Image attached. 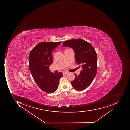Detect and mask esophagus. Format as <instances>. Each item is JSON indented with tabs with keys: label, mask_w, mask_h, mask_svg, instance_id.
<instances>
[{
	"label": "esophagus",
	"mask_w": 130,
	"mask_h": 130,
	"mask_svg": "<svg viewBox=\"0 0 130 130\" xmlns=\"http://www.w3.org/2000/svg\"><path fill=\"white\" fill-rule=\"evenodd\" d=\"M63 75H67V74H68V72H63Z\"/></svg>",
	"instance_id": "34e87169"
}]
</instances>
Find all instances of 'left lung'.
Here are the masks:
<instances>
[{"mask_svg":"<svg viewBox=\"0 0 130 130\" xmlns=\"http://www.w3.org/2000/svg\"><path fill=\"white\" fill-rule=\"evenodd\" d=\"M69 46L74 50L76 62L82 67L79 75L75 73V78L71 81L73 88L82 91L89 86L93 80L97 71V56L93 46L88 42L81 39L66 41L63 46Z\"/></svg>","mask_w":130,"mask_h":130,"instance_id":"1","label":"left lung"}]
</instances>
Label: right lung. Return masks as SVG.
Listing matches in <instances>:
<instances>
[{"label":"right lung","mask_w":130,"mask_h":130,"mask_svg":"<svg viewBox=\"0 0 130 130\" xmlns=\"http://www.w3.org/2000/svg\"><path fill=\"white\" fill-rule=\"evenodd\" d=\"M61 42H42L34 47L28 57L29 68L32 77L42 91L48 93L55 92L58 88L62 72L51 73L49 66L53 62L52 52Z\"/></svg>","instance_id":"right-lung-1"}]
</instances>
